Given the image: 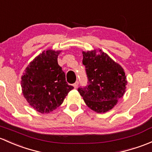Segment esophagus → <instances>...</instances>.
<instances>
[{
    "label": "esophagus",
    "mask_w": 152,
    "mask_h": 152,
    "mask_svg": "<svg viewBox=\"0 0 152 152\" xmlns=\"http://www.w3.org/2000/svg\"><path fill=\"white\" fill-rule=\"evenodd\" d=\"M78 84H79V83H78V81H76V82L74 84H73V86H74L75 88H77Z\"/></svg>",
    "instance_id": "obj_1"
}]
</instances>
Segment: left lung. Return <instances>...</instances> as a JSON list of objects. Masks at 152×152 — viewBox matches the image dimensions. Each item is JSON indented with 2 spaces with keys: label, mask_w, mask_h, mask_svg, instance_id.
<instances>
[{
  "label": "left lung",
  "mask_w": 152,
  "mask_h": 152,
  "mask_svg": "<svg viewBox=\"0 0 152 152\" xmlns=\"http://www.w3.org/2000/svg\"><path fill=\"white\" fill-rule=\"evenodd\" d=\"M83 52V64L88 77L78 92L88 107L97 113L111 110L123 96L127 83L122 67L99 50Z\"/></svg>",
  "instance_id": "1"
}]
</instances>
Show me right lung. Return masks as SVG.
Returning <instances> with one entry per match:
<instances>
[{"label":"right lung","mask_w":152,"mask_h":152,"mask_svg":"<svg viewBox=\"0 0 152 152\" xmlns=\"http://www.w3.org/2000/svg\"><path fill=\"white\" fill-rule=\"evenodd\" d=\"M60 52L43 51L29 64L22 77L23 96L41 113H48L59 107L74 88L66 82L64 72L58 64Z\"/></svg>","instance_id":"right-lung-1"}]
</instances>
